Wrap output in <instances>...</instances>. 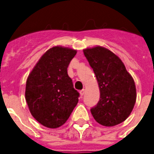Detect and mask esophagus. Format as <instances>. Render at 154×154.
<instances>
[{
    "label": "esophagus",
    "mask_w": 154,
    "mask_h": 154,
    "mask_svg": "<svg viewBox=\"0 0 154 154\" xmlns=\"http://www.w3.org/2000/svg\"><path fill=\"white\" fill-rule=\"evenodd\" d=\"M85 94V89H82L81 91H80V95H81V97H83L84 96Z\"/></svg>",
    "instance_id": "34e87169"
}]
</instances>
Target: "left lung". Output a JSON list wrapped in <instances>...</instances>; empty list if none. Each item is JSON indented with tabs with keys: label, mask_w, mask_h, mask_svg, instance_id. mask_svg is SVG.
Instances as JSON below:
<instances>
[{
	"label": "left lung",
	"mask_w": 154,
	"mask_h": 154,
	"mask_svg": "<svg viewBox=\"0 0 154 154\" xmlns=\"http://www.w3.org/2000/svg\"><path fill=\"white\" fill-rule=\"evenodd\" d=\"M84 54L96 75L100 100L90 111L97 122L114 126L129 117L136 102L133 77L117 56L103 47L84 49Z\"/></svg>",
	"instance_id": "8db88e82"
}]
</instances>
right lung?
<instances>
[{
	"label": "right lung",
	"instance_id": "1",
	"mask_svg": "<svg viewBox=\"0 0 154 154\" xmlns=\"http://www.w3.org/2000/svg\"><path fill=\"white\" fill-rule=\"evenodd\" d=\"M77 51L60 46L49 49L29 75L25 99L31 114L48 128L66 122L78 102L80 94L67 72Z\"/></svg>",
	"mask_w": 154,
	"mask_h": 154
}]
</instances>
